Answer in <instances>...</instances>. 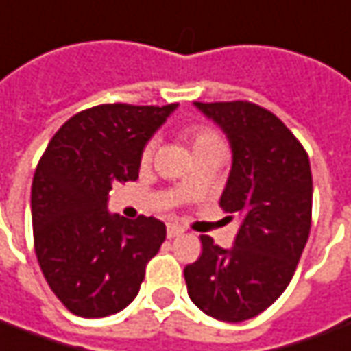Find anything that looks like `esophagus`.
Instances as JSON below:
<instances>
[{
  "instance_id": "obj_1",
  "label": "esophagus",
  "mask_w": 351,
  "mask_h": 351,
  "mask_svg": "<svg viewBox=\"0 0 351 351\" xmlns=\"http://www.w3.org/2000/svg\"><path fill=\"white\" fill-rule=\"evenodd\" d=\"M184 234V228H180L178 224H169L167 226V237L173 239V237H178V235Z\"/></svg>"
}]
</instances>
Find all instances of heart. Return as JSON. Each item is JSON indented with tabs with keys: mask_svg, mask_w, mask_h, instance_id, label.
Instances as JSON below:
<instances>
[{
	"mask_svg": "<svg viewBox=\"0 0 351 351\" xmlns=\"http://www.w3.org/2000/svg\"><path fill=\"white\" fill-rule=\"evenodd\" d=\"M188 141H190V144H192L193 154L201 150L224 148V144H222V141H220V136H218L215 131L205 129V127H195V129H192V131H188ZM154 148H156V142L154 141L148 142V144L144 146V150H142V156H141L142 163H150L152 156H154Z\"/></svg>",
	"mask_w": 351,
	"mask_h": 351,
	"instance_id": "obj_1",
	"label": "heart"
}]
</instances>
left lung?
<instances>
[{
	"instance_id": "obj_1",
	"label": "left lung",
	"mask_w": 351,
	"mask_h": 351,
	"mask_svg": "<svg viewBox=\"0 0 351 351\" xmlns=\"http://www.w3.org/2000/svg\"><path fill=\"white\" fill-rule=\"evenodd\" d=\"M224 131L232 169L220 207L241 217L234 247L201 235L203 252L184 268L201 312L228 323L251 319L293 279L312 226L310 159L285 123L245 100L193 102Z\"/></svg>"
}]
</instances>
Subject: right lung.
Returning a JSON list of instances; mask_svg holds the SVG:
<instances>
[{
	"label": "right lung",
	"instance_id": "right-lung-1",
	"mask_svg": "<svg viewBox=\"0 0 351 351\" xmlns=\"http://www.w3.org/2000/svg\"><path fill=\"white\" fill-rule=\"evenodd\" d=\"M176 104H100L66 121L32 182V226L51 291L80 317H106L133 302L146 264L165 241L154 217L108 210L114 182L138 178L141 156Z\"/></svg>",
	"mask_w": 351,
	"mask_h": 351
}]
</instances>
